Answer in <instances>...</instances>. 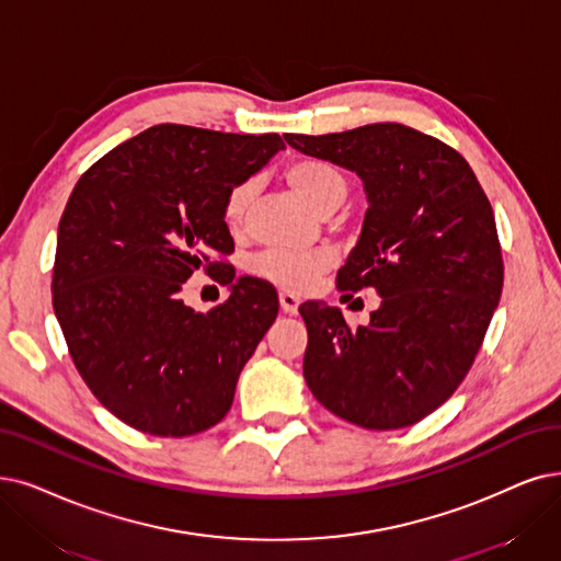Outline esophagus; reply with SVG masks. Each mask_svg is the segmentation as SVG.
I'll list each match as a JSON object with an SVG mask.
<instances>
[{"label":"esophagus","mask_w":561,"mask_h":561,"mask_svg":"<svg viewBox=\"0 0 561 561\" xmlns=\"http://www.w3.org/2000/svg\"><path fill=\"white\" fill-rule=\"evenodd\" d=\"M278 301H280V308H283L285 316H297V312H299V304L301 301L293 293H280Z\"/></svg>","instance_id":"34e87169"}]
</instances>
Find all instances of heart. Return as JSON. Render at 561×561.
Returning <instances> with one entry per match:
<instances>
[{"mask_svg": "<svg viewBox=\"0 0 561 561\" xmlns=\"http://www.w3.org/2000/svg\"><path fill=\"white\" fill-rule=\"evenodd\" d=\"M285 179L293 193L312 211L324 214L343 205L347 195L345 176L318 159H297L287 165ZM255 193L253 182L237 184L226 197V222L237 228ZM333 264L331 251H264L253 260V274L285 289L304 293Z\"/></svg>", "mask_w": 561, "mask_h": 561, "instance_id": "heart-1", "label": "heart"}]
</instances>
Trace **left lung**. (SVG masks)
Instances as JSON below:
<instances>
[{
	"label": "left lung",
	"mask_w": 561,
	"mask_h": 561,
	"mask_svg": "<svg viewBox=\"0 0 561 561\" xmlns=\"http://www.w3.org/2000/svg\"><path fill=\"white\" fill-rule=\"evenodd\" d=\"M283 138L362 179L368 209L339 287L382 297L356 329L341 308L299 306L306 385L354 425L408 428L458 389L500 304L504 264L492 207L456 149L405 124Z\"/></svg>",
	"instance_id": "8db88e82"
}]
</instances>
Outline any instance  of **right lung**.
Returning a JSON list of instances; mask_svg holds the SVG:
<instances>
[{
    "mask_svg": "<svg viewBox=\"0 0 561 561\" xmlns=\"http://www.w3.org/2000/svg\"><path fill=\"white\" fill-rule=\"evenodd\" d=\"M280 149L276 133L161 124L76 184L57 230L53 308L84 385L130 428L186 437L230 412L278 295L214 260L234 251L222 211L228 193ZM197 267L231 285L209 313L178 297Z\"/></svg>",
    "mask_w": 561,
    "mask_h": 561,
    "instance_id": "add662e5",
    "label": "right lung"
}]
</instances>
